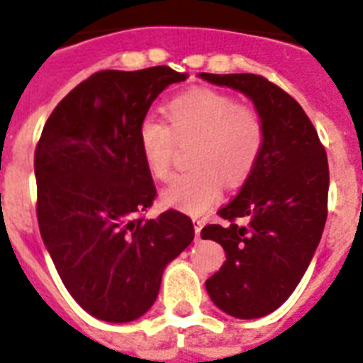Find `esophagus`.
<instances>
[{"mask_svg":"<svg viewBox=\"0 0 363 363\" xmlns=\"http://www.w3.org/2000/svg\"><path fill=\"white\" fill-rule=\"evenodd\" d=\"M202 226H203V220H196V218H194V233H196V238H200V230H202Z\"/></svg>","mask_w":363,"mask_h":363,"instance_id":"1","label":"esophagus"}]
</instances>
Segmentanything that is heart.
<instances>
[{"label": "heart", "instance_id": "1", "mask_svg": "<svg viewBox=\"0 0 363 363\" xmlns=\"http://www.w3.org/2000/svg\"><path fill=\"white\" fill-rule=\"evenodd\" d=\"M164 113L169 124L155 116L140 121V154L154 178L167 179L178 140L196 139V169L170 179L161 191V202L200 215L220 199L223 178L235 185L252 172L265 140L263 122L256 111L238 106L232 96L203 86L174 96Z\"/></svg>", "mask_w": 363, "mask_h": 363}]
</instances>
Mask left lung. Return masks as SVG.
Segmentation results:
<instances>
[{"label": "left lung", "mask_w": 363, "mask_h": 363, "mask_svg": "<svg viewBox=\"0 0 363 363\" xmlns=\"http://www.w3.org/2000/svg\"><path fill=\"white\" fill-rule=\"evenodd\" d=\"M252 101L265 130L262 154L235 199L202 239L223 245L226 262L206 280L215 306L238 319L269 315L289 298L321 241L328 161L298 101L256 74H199ZM242 218L247 225L235 220Z\"/></svg>", "instance_id": "8db88e82"}]
</instances>
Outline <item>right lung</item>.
Segmentation results:
<instances>
[{
  "label": "right lung",
  "instance_id": "right-lung-1",
  "mask_svg": "<svg viewBox=\"0 0 363 363\" xmlns=\"http://www.w3.org/2000/svg\"><path fill=\"white\" fill-rule=\"evenodd\" d=\"M185 79L169 67L98 72L59 101L35 150L42 241L74 301L101 321L145 315L164 267L194 239L193 220L174 209L139 217L155 185L137 130Z\"/></svg>",
  "mask_w": 363,
  "mask_h": 363
}]
</instances>
